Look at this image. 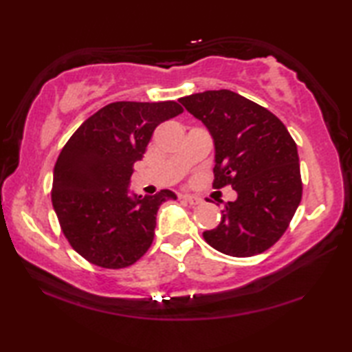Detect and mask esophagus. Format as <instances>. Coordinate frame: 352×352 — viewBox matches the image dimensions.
I'll return each mask as SVG.
<instances>
[{
	"label": "esophagus",
	"mask_w": 352,
	"mask_h": 352,
	"mask_svg": "<svg viewBox=\"0 0 352 352\" xmlns=\"http://www.w3.org/2000/svg\"><path fill=\"white\" fill-rule=\"evenodd\" d=\"M182 199H183L184 201H188V204L192 205V206H197V205L201 204V199L195 197V195H190V194H183Z\"/></svg>",
	"instance_id": "obj_1"
}]
</instances>
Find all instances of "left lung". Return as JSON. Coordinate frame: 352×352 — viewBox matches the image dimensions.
Segmentation results:
<instances>
[{
  "mask_svg": "<svg viewBox=\"0 0 352 352\" xmlns=\"http://www.w3.org/2000/svg\"><path fill=\"white\" fill-rule=\"evenodd\" d=\"M214 141V188L237 192L220 223L204 237L217 252L248 258L264 253L287 230L301 201L300 158L284 124L264 107L230 90L178 99Z\"/></svg>",
  "mask_w": 352,
  "mask_h": 352,
  "instance_id": "obj_1",
  "label": "left lung"
}]
</instances>
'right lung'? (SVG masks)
<instances>
[{"instance_id": "right-lung-1", "label": "right lung", "mask_w": 352, "mask_h": 352, "mask_svg": "<svg viewBox=\"0 0 352 352\" xmlns=\"http://www.w3.org/2000/svg\"><path fill=\"white\" fill-rule=\"evenodd\" d=\"M180 113L174 100L113 102L88 118L62 148L52 206L71 247L91 264L124 269L152 245L158 208L177 195L169 189L133 194L130 177L153 130Z\"/></svg>"}]
</instances>
